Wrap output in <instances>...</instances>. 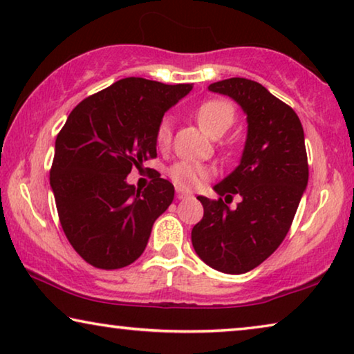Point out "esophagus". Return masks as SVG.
Masks as SVG:
<instances>
[{
    "label": "esophagus",
    "instance_id": "34e87169",
    "mask_svg": "<svg viewBox=\"0 0 354 354\" xmlns=\"http://www.w3.org/2000/svg\"><path fill=\"white\" fill-rule=\"evenodd\" d=\"M188 196H192V194H189L188 192H183V189H180V188L177 189V198L178 199H185V198H188Z\"/></svg>",
    "mask_w": 354,
    "mask_h": 354
}]
</instances>
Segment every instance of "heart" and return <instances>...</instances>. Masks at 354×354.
I'll use <instances>...</instances> for the list:
<instances>
[{
  "mask_svg": "<svg viewBox=\"0 0 354 354\" xmlns=\"http://www.w3.org/2000/svg\"><path fill=\"white\" fill-rule=\"evenodd\" d=\"M196 120L201 124V128L212 138H220L227 129L232 127L236 112L234 107L227 101L223 100H210L205 101L194 111ZM172 138V118L162 117L158 127H156V144L160 147L169 145ZM169 176L172 182L178 188L194 189L204 185L209 178L214 176V169L209 166L199 165L192 161H178L169 169Z\"/></svg>",
  "mask_w": 354,
  "mask_h": 354,
  "instance_id": "1",
  "label": "heart"
}]
</instances>
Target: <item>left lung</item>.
<instances>
[{
	"mask_svg": "<svg viewBox=\"0 0 354 354\" xmlns=\"http://www.w3.org/2000/svg\"><path fill=\"white\" fill-rule=\"evenodd\" d=\"M247 115L239 166L214 189L241 196L236 209L198 196L204 216L192 231L198 257L225 274H245L268 259L290 231L307 188L308 165L301 120L292 109L254 80L232 77L209 85ZM226 201V199H225Z\"/></svg>",
	"mask_w": 354,
	"mask_h": 354,
	"instance_id": "left-lung-1",
	"label": "left lung"
}]
</instances>
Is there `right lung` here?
Returning <instances> with one entry per match:
<instances>
[{
    "label": "right lung",
    "mask_w": 354,
    "mask_h": 354,
    "mask_svg": "<svg viewBox=\"0 0 354 354\" xmlns=\"http://www.w3.org/2000/svg\"><path fill=\"white\" fill-rule=\"evenodd\" d=\"M127 77L73 109L55 140L50 187L73 248L97 269H122L144 253L151 227L174 201V185L127 182L133 167L156 156V127L192 91Z\"/></svg>",
    "instance_id": "obj_1"
}]
</instances>
